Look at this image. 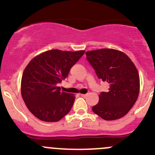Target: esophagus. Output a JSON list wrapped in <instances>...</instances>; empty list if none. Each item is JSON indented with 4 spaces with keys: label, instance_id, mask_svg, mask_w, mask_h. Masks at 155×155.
Instances as JSON below:
<instances>
[{
    "label": "esophagus",
    "instance_id": "esophagus-1",
    "mask_svg": "<svg viewBox=\"0 0 155 155\" xmlns=\"http://www.w3.org/2000/svg\"><path fill=\"white\" fill-rule=\"evenodd\" d=\"M87 94H81V96L82 97H84V98H85L87 97Z\"/></svg>",
    "mask_w": 155,
    "mask_h": 155
}]
</instances>
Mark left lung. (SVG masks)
Segmentation results:
<instances>
[{
    "instance_id": "1",
    "label": "left lung",
    "mask_w": 155,
    "mask_h": 155,
    "mask_svg": "<svg viewBox=\"0 0 155 155\" xmlns=\"http://www.w3.org/2000/svg\"><path fill=\"white\" fill-rule=\"evenodd\" d=\"M85 54L97 77L109 85V91L101 92L92 110L107 121L122 118L140 94V76L134 62L123 51L113 48L92 50Z\"/></svg>"
}]
</instances>
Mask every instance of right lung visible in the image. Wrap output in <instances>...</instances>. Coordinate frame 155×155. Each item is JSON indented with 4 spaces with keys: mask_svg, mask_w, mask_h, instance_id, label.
<instances>
[{
    "mask_svg": "<svg viewBox=\"0 0 155 155\" xmlns=\"http://www.w3.org/2000/svg\"><path fill=\"white\" fill-rule=\"evenodd\" d=\"M85 51L51 49L29 62L21 77V94L34 116L46 122H55L70 112L75 96L60 91L58 84L68 77L70 69Z\"/></svg>",
    "mask_w": 155,
    "mask_h": 155,
    "instance_id": "right-lung-1",
    "label": "right lung"
}]
</instances>
